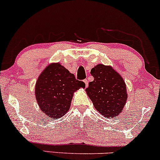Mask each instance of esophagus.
<instances>
[{
    "mask_svg": "<svg viewBox=\"0 0 160 160\" xmlns=\"http://www.w3.org/2000/svg\"><path fill=\"white\" fill-rule=\"evenodd\" d=\"M83 82H85V84H86V87H87V86H88V80H87V79H85V80H83Z\"/></svg>",
    "mask_w": 160,
    "mask_h": 160,
    "instance_id": "34e87169",
    "label": "esophagus"
}]
</instances>
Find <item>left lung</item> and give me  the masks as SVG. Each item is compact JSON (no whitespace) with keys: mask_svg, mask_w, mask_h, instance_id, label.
Segmentation results:
<instances>
[{"mask_svg":"<svg viewBox=\"0 0 160 160\" xmlns=\"http://www.w3.org/2000/svg\"><path fill=\"white\" fill-rule=\"evenodd\" d=\"M94 80L86 91L95 109L105 117L119 115L127 100L126 82L111 66L98 64L91 70Z\"/></svg>","mask_w":160,"mask_h":160,"instance_id":"8db88e82","label":"left lung"}]
</instances>
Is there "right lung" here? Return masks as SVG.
I'll return each instance as SVG.
<instances>
[{"label":"right lung","instance_id":"obj_1","mask_svg":"<svg viewBox=\"0 0 160 160\" xmlns=\"http://www.w3.org/2000/svg\"><path fill=\"white\" fill-rule=\"evenodd\" d=\"M59 63H52L42 71L35 85V97L43 113L58 120L69 111L75 91L85 88Z\"/></svg>","mask_w":160,"mask_h":160}]
</instances>
